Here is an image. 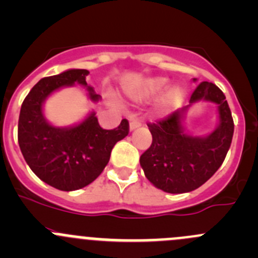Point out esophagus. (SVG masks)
<instances>
[{
    "mask_svg": "<svg viewBox=\"0 0 258 258\" xmlns=\"http://www.w3.org/2000/svg\"><path fill=\"white\" fill-rule=\"evenodd\" d=\"M141 124H142V121L140 118H131V121H130V130L134 131V130H136L137 127H140Z\"/></svg>",
    "mask_w": 258,
    "mask_h": 258,
    "instance_id": "1",
    "label": "esophagus"
}]
</instances>
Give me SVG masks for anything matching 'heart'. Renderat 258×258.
<instances>
[{"instance_id":"obj_1","label":"heart","mask_w":258,"mask_h":258,"mask_svg":"<svg viewBox=\"0 0 258 258\" xmlns=\"http://www.w3.org/2000/svg\"><path fill=\"white\" fill-rule=\"evenodd\" d=\"M167 87V80L162 77H153L141 82L135 91V97L137 100H148L162 93ZM182 101V91L178 87H172L166 91L161 97L160 108L162 112H168L177 107Z\"/></svg>"}]
</instances>
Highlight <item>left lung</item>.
Returning <instances> with one entry per match:
<instances>
[{
	"label": "left lung",
	"instance_id": "8db88e82",
	"mask_svg": "<svg viewBox=\"0 0 258 258\" xmlns=\"http://www.w3.org/2000/svg\"><path fill=\"white\" fill-rule=\"evenodd\" d=\"M201 99L219 106V126L206 138L189 137L184 134L181 118L189 105ZM147 126L152 144L140 163L148 181L168 194L191 192L212 177L225 161L235 128L226 96L207 81L197 86L188 106Z\"/></svg>",
	"mask_w": 258,
	"mask_h": 258
}]
</instances>
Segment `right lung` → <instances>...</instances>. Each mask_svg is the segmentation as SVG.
Wrapping results in <instances>:
<instances>
[{
  "label": "right lung",
  "mask_w": 258,
  "mask_h": 258,
  "mask_svg": "<svg viewBox=\"0 0 258 258\" xmlns=\"http://www.w3.org/2000/svg\"><path fill=\"white\" fill-rule=\"evenodd\" d=\"M87 70H69L40 80L23 100L18 118V145L26 162L38 178L61 191H75L87 186L102 173L110 161L113 146L128 135V121L103 130L92 112L72 127H54L43 117L42 106L53 91L80 83L98 100L87 86Z\"/></svg>",
  "instance_id": "1"
}]
</instances>
